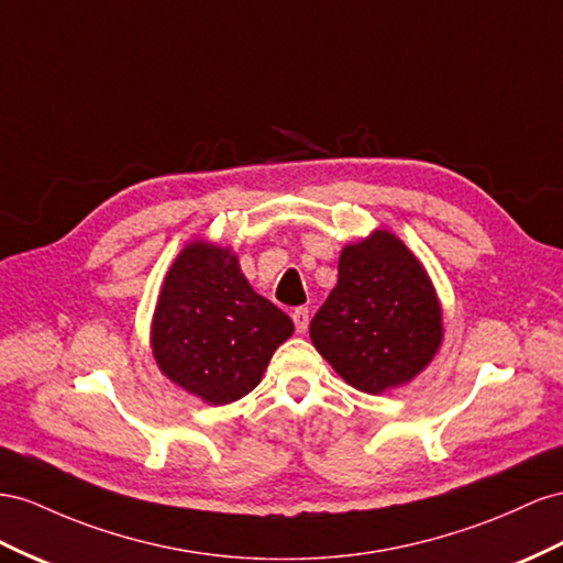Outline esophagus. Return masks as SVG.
<instances>
[{
  "label": "esophagus",
  "instance_id": "obj_1",
  "mask_svg": "<svg viewBox=\"0 0 563 563\" xmlns=\"http://www.w3.org/2000/svg\"><path fill=\"white\" fill-rule=\"evenodd\" d=\"M291 317H294V324L300 333L308 331V324H310V310L308 308H296Z\"/></svg>",
  "mask_w": 563,
  "mask_h": 563
}]
</instances>
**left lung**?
Here are the masks:
<instances>
[{
    "label": "left lung",
    "mask_w": 563,
    "mask_h": 563,
    "mask_svg": "<svg viewBox=\"0 0 563 563\" xmlns=\"http://www.w3.org/2000/svg\"><path fill=\"white\" fill-rule=\"evenodd\" d=\"M310 339L347 384L372 395L427 367L443 339L440 306L400 239L376 232L343 249L339 284L312 317Z\"/></svg>",
    "instance_id": "1"
}]
</instances>
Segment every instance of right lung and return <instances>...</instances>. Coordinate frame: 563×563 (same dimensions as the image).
<instances>
[{
  "instance_id": "right-lung-1",
  "label": "right lung",
  "mask_w": 563,
  "mask_h": 563,
  "mask_svg": "<svg viewBox=\"0 0 563 563\" xmlns=\"http://www.w3.org/2000/svg\"><path fill=\"white\" fill-rule=\"evenodd\" d=\"M291 333V317L253 291L230 251L196 241L165 277L151 343L165 376L210 405H227L261 384Z\"/></svg>"
}]
</instances>
